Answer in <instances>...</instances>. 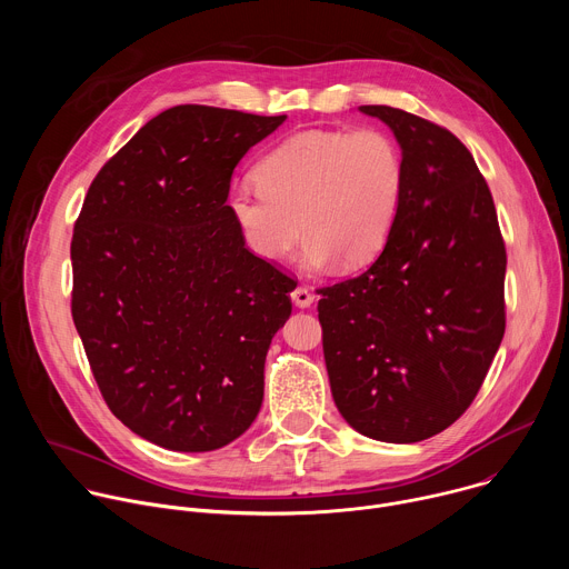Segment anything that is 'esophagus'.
<instances>
[{"label": "esophagus", "instance_id": "1", "mask_svg": "<svg viewBox=\"0 0 569 569\" xmlns=\"http://www.w3.org/2000/svg\"><path fill=\"white\" fill-rule=\"evenodd\" d=\"M290 297H292V303L295 306H299V308H308L310 303H312V292L308 290V288H303V286H297L292 292H290Z\"/></svg>", "mask_w": 569, "mask_h": 569}]
</instances>
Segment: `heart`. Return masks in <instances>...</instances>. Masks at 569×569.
Segmentation results:
<instances>
[{
  "label": "heart",
  "mask_w": 569,
  "mask_h": 569,
  "mask_svg": "<svg viewBox=\"0 0 569 569\" xmlns=\"http://www.w3.org/2000/svg\"><path fill=\"white\" fill-rule=\"evenodd\" d=\"M254 178L259 189L233 187L227 200L248 248L277 263L303 231L308 270L371 263L389 242L405 189L400 148L376 128L299 132L259 161Z\"/></svg>",
  "instance_id": "b5f03b06"
}]
</instances>
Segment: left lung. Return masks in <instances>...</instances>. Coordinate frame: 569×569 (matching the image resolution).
I'll return each mask as SVG.
<instances>
[{
	"instance_id": "obj_1",
	"label": "left lung",
	"mask_w": 569,
	"mask_h": 569,
	"mask_svg": "<svg viewBox=\"0 0 569 569\" xmlns=\"http://www.w3.org/2000/svg\"><path fill=\"white\" fill-rule=\"evenodd\" d=\"M400 146V211L376 263L319 288L333 400L360 435L417 443L452 426L505 338L507 250L489 184L446 128L360 106Z\"/></svg>"
}]
</instances>
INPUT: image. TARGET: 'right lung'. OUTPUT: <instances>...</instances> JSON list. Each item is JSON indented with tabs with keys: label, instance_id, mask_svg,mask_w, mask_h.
Segmentation results:
<instances>
[{
	"label": "right lung",
	"instance_id": "add662e5",
	"mask_svg": "<svg viewBox=\"0 0 569 569\" xmlns=\"http://www.w3.org/2000/svg\"><path fill=\"white\" fill-rule=\"evenodd\" d=\"M286 114L176 106L99 171L71 238V317L112 415L180 452L222 448L263 402L292 279L246 248L231 173Z\"/></svg>",
	"mask_w": 569,
	"mask_h": 569
}]
</instances>
